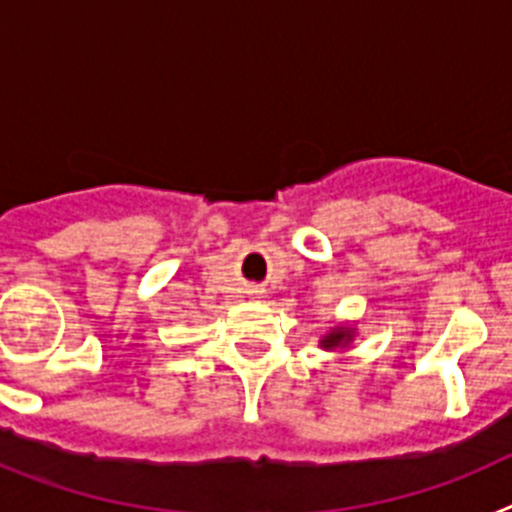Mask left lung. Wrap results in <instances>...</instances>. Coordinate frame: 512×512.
Segmentation results:
<instances>
[{
  "label": "left lung",
  "instance_id": "1",
  "mask_svg": "<svg viewBox=\"0 0 512 512\" xmlns=\"http://www.w3.org/2000/svg\"><path fill=\"white\" fill-rule=\"evenodd\" d=\"M356 338V325L354 323H343V325H333V328L320 336V348L323 351H346Z\"/></svg>",
  "mask_w": 512,
  "mask_h": 512
}]
</instances>
